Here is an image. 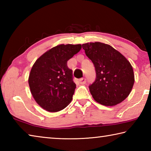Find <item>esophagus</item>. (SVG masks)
I'll list each match as a JSON object with an SVG mask.
<instances>
[{"mask_svg": "<svg viewBox=\"0 0 151 151\" xmlns=\"http://www.w3.org/2000/svg\"><path fill=\"white\" fill-rule=\"evenodd\" d=\"M79 83H80L81 85H84V84L86 83V78H81L79 79Z\"/></svg>", "mask_w": 151, "mask_h": 151, "instance_id": "esophagus-1", "label": "esophagus"}]
</instances>
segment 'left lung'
I'll return each instance as SVG.
<instances>
[{
  "instance_id": "8db88e82",
  "label": "left lung",
  "mask_w": 151,
  "mask_h": 151,
  "mask_svg": "<svg viewBox=\"0 0 151 151\" xmlns=\"http://www.w3.org/2000/svg\"><path fill=\"white\" fill-rule=\"evenodd\" d=\"M82 46L95 67L96 80L89 86L93 99L106 106L121 103L129 95L134 85L131 64L109 45L95 42Z\"/></svg>"
}]
</instances>
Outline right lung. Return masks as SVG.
<instances>
[{
	"mask_svg": "<svg viewBox=\"0 0 151 151\" xmlns=\"http://www.w3.org/2000/svg\"><path fill=\"white\" fill-rule=\"evenodd\" d=\"M81 48L80 44L58 45L45 52L33 65L29 76L30 93L47 111H60L72 101L76 85L67 61Z\"/></svg>",
	"mask_w": 151,
	"mask_h": 151,
	"instance_id": "right-lung-1",
	"label": "right lung"
}]
</instances>
